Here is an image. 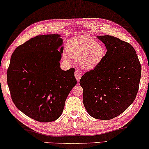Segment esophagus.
<instances>
[{
	"mask_svg": "<svg viewBox=\"0 0 149 149\" xmlns=\"http://www.w3.org/2000/svg\"><path fill=\"white\" fill-rule=\"evenodd\" d=\"M75 78H76L77 81H79L81 77V73L80 72L79 70H76L75 71Z\"/></svg>",
	"mask_w": 149,
	"mask_h": 149,
	"instance_id": "obj_1",
	"label": "esophagus"
}]
</instances>
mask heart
<instances>
[{"label": "heart", "instance_id": "obj_1", "mask_svg": "<svg viewBox=\"0 0 149 149\" xmlns=\"http://www.w3.org/2000/svg\"><path fill=\"white\" fill-rule=\"evenodd\" d=\"M68 47V54L71 57L76 59L81 58L82 66L87 69L96 66L105 55L103 46L86 35L70 40Z\"/></svg>", "mask_w": 149, "mask_h": 149}]
</instances>
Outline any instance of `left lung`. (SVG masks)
Returning <instances> with one entry per match:
<instances>
[{"label": "left lung", "mask_w": 149, "mask_h": 149, "mask_svg": "<svg viewBox=\"0 0 149 149\" xmlns=\"http://www.w3.org/2000/svg\"><path fill=\"white\" fill-rule=\"evenodd\" d=\"M97 38L107 48L104 57L86 72L79 84L87 113L95 119L109 120L119 116L137 95L141 65L133 47L113 36Z\"/></svg>", "instance_id": "left-lung-1"}]
</instances>
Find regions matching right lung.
Returning <instances> with one entry per match:
<instances>
[{
    "label": "right lung",
    "mask_w": 149,
    "mask_h": 149,
    "mask_svg": "<svg viewBox=\"0 0 149 149\" xmlns=\"http://www.w3.org/2000/svg\"><path fill=\"white\" fill-rule=\"evenodd\" d=\"M62 44L59 34L40 35L18 46L12 54L7 70L12 100L18 109L37 121L58 119L68 94L77 84L74 68L63 71L60 67Z\"/></svg>",
    "instance_id": "right-lung-1"
}]
</instances>
